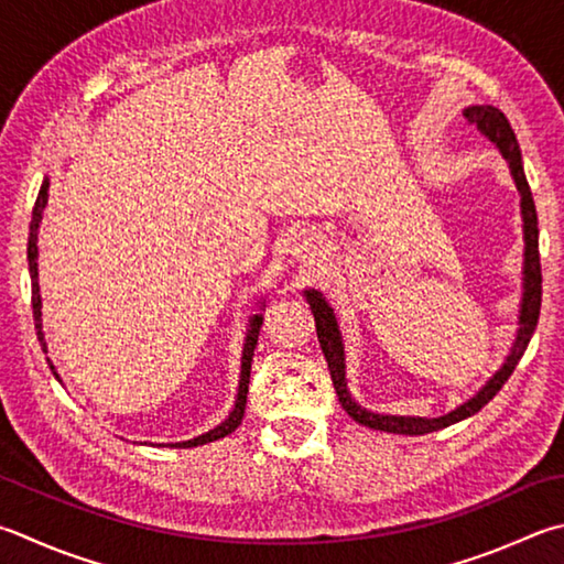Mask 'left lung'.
Wrapping results in <instances>:
<instances>
[{"label":"left lung","mask_w":564,"mask_h":564,"mask_svg":"<svg viewBox=\"0 0 564 564\" xmlns=\"http://www.w3.org/2000/svg\"><path fill=\"white\" fill-rule=\"evenodd\" d=\"M466 120L470 126H476L484 135L494 142V145L500 150V155L506 158L510 175H513L516 187L520 192V214H523V239H525V261H523V301H520V317H518V335L516 343L510 347V355L506 357V362L500 370L490 377V380L478 389V392L456 406L454 412H448L444 416L436 419H426V416H392V414H375L370 409H362L355 402L347 392V380H345V347H343V337L340 330H337V321L335 313L327 301L323 299V293L317 291H305V301H308L313 317H315V330H317V340H321V350L327 360V370H330L333 377V387L337 392V399L347 414H350L357 424L370 426V429H380V432L389 434H409V436H419V434H429V432H438V429L452 426L460 419L474 416L480 412L490 399H494L500 387L508 382V377L513 375L516 365L520 362V357L525 355L528 343L532 333L538 327V317H540V303H542V273H540V251H538V212H535V202H532V192L530 184L525 180V170H523V158H520V145L516 140V132L510 128L508 118L494 106H470L464 110Z\"/></svg>","instance_id":"8db88e82"}]
</instances>
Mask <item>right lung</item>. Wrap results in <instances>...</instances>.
I'll return each instance as SVG.
<instances>
[{"label":"right lung","instance_id":"right-lung-1","mask_svg":"<svg viewBox=\"0 0 564 564\" xmlns=\"http://www.w3.org/2000/svg\"><path fill=\"white\" fill-rule=\"evenodd\" d=\"M46 202H48V177L41 182V189H39V197L34 204V212H32V224H29V249H26V259H29V275H32V308H34V327H36V335H39V343H41V350H46V340H44V330H41V295H39V224L41 217H44V209H46ZM261 323H263V315H253L249 321V330H247V343H243V352H241V380H239V392H237V402H234V409L229 412V416L224 419L219 426L209 429L207 434L202 436H194L189 442H180V444H170V446H180V448H192V446H202V444H209V442H217V438H224L227 434H231L234 429L241 424L243 419V409H247V394H249V377H251V360H253V350H256V343H259V333H261ZM51 372L56 375V380L61 382V377L56 372V367L51 365L48 360Z\"/></svg>","mask_w":564,"mask_h":564}]
</instances>
